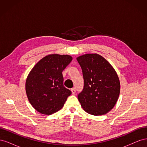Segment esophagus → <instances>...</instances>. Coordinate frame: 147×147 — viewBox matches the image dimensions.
Returning <instances> with one entry per match:
<instances>
[{
  "label": "esophagus",
  "mask_w": 147,
  "mask_h": 147,
  "mask_svg": "<svg viewBox=\"0 0 147 147\" xmlns=\"http://www.w3.org/2000/svg\"><path fill=\"white\" fill-rule=\"evenodd\" d=\"M71 91H72V93L73 94H75V92H76V91H75V88H73L71 89Z\"/></svg>",
  "instance_id": "obj_1"
}]
</instances>
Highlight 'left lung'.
Listing matches in <instances>:
<instances>
[{
	"label": "left lung",
	"mask_w": 147,
	"mask_h": 147,
	"mask_svg": "<svg viewBox=\"0 0 147 147\" xmlns=\"http://www.w3.org/2000/svg\"><path fill=\"white\" fill-rule=\"evenodd\" d=\"M84 79V87L78 99L84 110L92 115H102L112 110L118 100L120 83L113 67L98 54L78 57Z\"/></svg>",
	"instance_id": "obj_1"
}]
</instances>
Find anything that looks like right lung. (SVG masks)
<instances>
[{
	"label": "right lung",
	"instance_id": "right-lung-1",
	"mask_svg": "<svg viewBox=\"0 0 147 147\" xmlns=\"http://www.w3.org/2000/svg\"><path fill=\"white\" fill-rule=\"evenodd\" d=\"M72 60L67 55H50L31 70L26 79V91L30 104L37 112L51 115L63 107L72 92L64 86L62 72Z\"/></svg>",
	"mask_w": 147,
	"mask_h": 147
}]
</instances>
